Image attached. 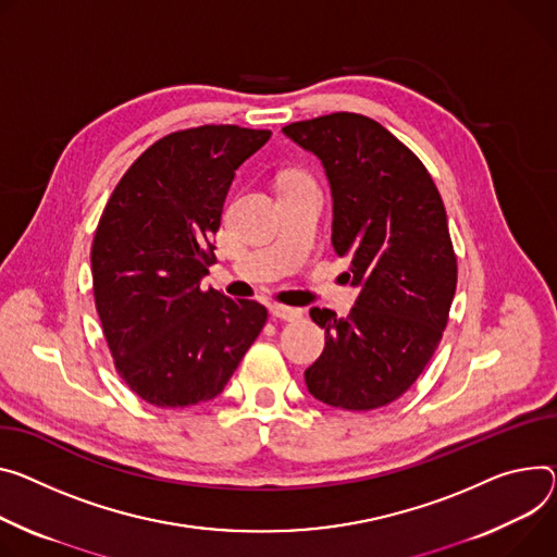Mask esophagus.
<instances>
[{
  "label": "esophagus",
  "mask_w": 557,
  "mask_h": 557,
  "mask_svg": "<svg viewBox=\"0 0 557 557\" xmlns=\"http://www.w3.org/2000/svg\"><path fill=\"white\" fill-rule=\"evenodd\" d=\"M269 311L273 318L284 320V322H297V320H301V315H305V311L301 309H290V307H282V305H273V307H269Z\"/></svg>",
  "instance_id": "esophagus-1"
}]
</instances>
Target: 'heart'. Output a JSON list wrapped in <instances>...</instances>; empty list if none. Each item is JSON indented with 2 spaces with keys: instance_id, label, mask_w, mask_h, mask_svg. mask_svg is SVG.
Masks as SVG:
<instances>
[{
  "instance_id": "b5f03b06",
  "label": "heart",
  "mask_w": 557,
  "mask_h": 557,
  "mask_svg": "<svg viewBox=\"0 0 557 557\" xmlns=\"http://www.w3.org/2000/svg\"><path fill=\"white\" fill-rule=\"evenodd\" d=\"M301 175H297V173H288L286 177H284V182H290V180H299Z\"/></svg>"
}]
</instances>
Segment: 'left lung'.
Listing matches in <instances>:
<instances>
[{"mask_svg":"<svg viewBox=\"0 0 557 557\" xmlns=\"http://www.w3.org/2000/svg\"><path fill=\"white\" fill-rule=\"evenodd\" d=\"M282 133L322 162L331 242L360 286L346 318L311 309L326 346L305 373L309 393L335 409H380L420 377L448 320L458 260L442 197L411 150L364 115L333 113Z\"/></svg>","mask_w":557,"mask_h":557,"instance_id":"obj_1","label":"left lung"}]
</instances>
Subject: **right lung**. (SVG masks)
I'll return each mask as SVG.
<instances>
[{"label": "right lung", "mask_w": 557, "mask_h": 557, "mask_svg": "<svg viewBox=\"0 0 557 557\" xmlns=\"http://www.w3.org/2000/svg\"><path fill=\"white\" fill-rule=\"evenodd\" d=\"M271 131H177L133 162L90 248L95 307L120 377L148 404L184 409L220 395L267 324L256 299L201 280L235 171Z\"/></svg>", "instance_id": "add662e5"}]
</instances>
